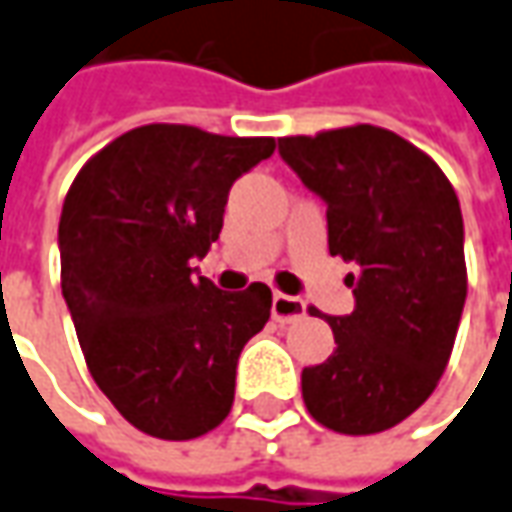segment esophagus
<instances>
[{
  "mask_svg": "<svg viewBox=\"0 0 512 512\" xmlns=\"http://www.w3.org/2000/svg\"><path fill=\"white\" fill-rule=\"evenodd\" d=\"M270 312H273V318H276V321H281V324H290V321H296V318H301V315L307 312V304L296 296L273 293V307H270Z\"/></svg>",
  "mask_w": 512,
  "mask_h": 512,
  "instance_id": "1",
  "label": "esophagus"
}]
</instances>
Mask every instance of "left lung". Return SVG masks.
I'll return each mask as SVG.
<instances>
[{
    "label": "left lung",
    "instance_id": "1",
    "mask_svg": "<svg viewBox=\"0 0 512 512\" xmlns=\"http://www.w3.org/2000/svg\"><path fill=\"white\" fill-rule=\"evenodd\" d=\"M279 154L327 202L329 253L358 267L355 310L327 315L335 352L301 372L304 406L338 434L386 431L431 397L454 349L468 296L454 185L369 123L281 137Z\"/></svg>",
    "mask_w": 512,
    "mask_h": 512
}]
</instances>
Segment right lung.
<instances>
[{"instance_id":"add662e5","label":"right lung","mask_w":512,"mask_h":512,"mask_svg":"<svg viewBox=\"0 0 512 512\" xmlns=\"http://www.w3.org/2000/svg\"><path fill=\"white\" fill-rule=\"evenodd\" d=\"M273 137L149 123L95 154L58 222L61 293L89 375L129 423L194 440L228 417L236 363L267 324L262 281L225 293L197 273L219 239L231 185Z\"/></svg>"}]
</instances>
